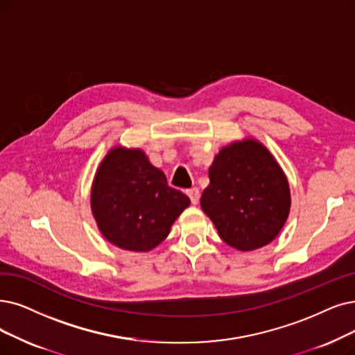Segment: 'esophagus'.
Here are the masks:
<instances>
[{"label":"esophagus","mask_w":355,"mask_h":355,"mask_svg":"<svg viewBox=\"0 0 355 355\" xmlns=\"http://www.w3.org/2000/svg\"><path fill=\"white\" fill-rule=\"evenodd\" d=\"M187 193H188V196L191 198V202H192L193 205H196L198 202H200V196H201L200 189H198V188H192V189H188Z\"/></svg>","instance_id":"1"}]
</instances>
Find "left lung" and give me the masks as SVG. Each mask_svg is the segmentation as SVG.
Instances as JSON below:
<instances>
[{
    "instance_id": "8db88e82",
    "label": "left lung",
    "mask_w": 355,
    "mask_h": 355,
    "mask_svg": "<svg viewBox=\"0 0 355 355\" xmlns=\"http://www.w3.org/2000/svg\"><path fill=\"white\" fill-rule=\"evenodd\" d=\"M201 207L224 242L242 252L259 249L286 224L288 180L272 154L248 138L221 148L208 170Z\"/></svg>"
}]
</instances>
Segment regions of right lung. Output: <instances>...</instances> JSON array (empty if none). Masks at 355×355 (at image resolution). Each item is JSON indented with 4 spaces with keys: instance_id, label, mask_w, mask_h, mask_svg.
I'll use <instances>...</instances> for the list:
<instances>
[{
    "instance_id": "right-lung-1",
    "label": "right lung",
    "mask_w": 355,
    "mask_h": 355,
    "mask_svg": "<svg viewBox=\"0 0 355 355\" xmlns=\"http://www.w3.org/2000/svg\"><path fill=\"white\" fill-rule=\"evenodd\" d=\"M191 200L167 185L144 151L112 148L92 187V211L101 233L115 246L148 252L168 236Z\"/></svg>"
}]
</instances>
